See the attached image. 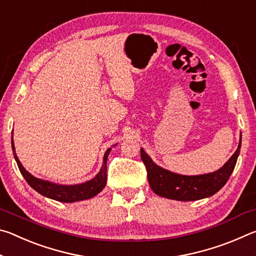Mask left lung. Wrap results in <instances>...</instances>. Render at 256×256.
I'll use <instances>...</instances> for the list:
<instances>
[{
  "label": "left lung",
  "instance_id": "1",
  "mask_svg": "<svg viewBox=\"0 0 256 256\" xmlns=\"http://www.w3.org/2000/svg\"><path fill=\"white\" fill-rule=\"evenodd\" d=\"M242 136L235 154L220 170L198 176L178 175L164 170L150 159L144 149H141V159L146 166L150 188L157 196L177 201H196L214 196L227 183L236 166Z\"/></svg>",
  "mask_w": 256,
  "mask_h": 256
}]
</instances>
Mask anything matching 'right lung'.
<instances>
[{
    "label": "right lung",
    "instance_id": "obj_1",
    "mask_svg": "<svg viewBox=\"0 0 256 256\" xmlns=\"http://www.w3.org/2000/svg\"><path fill=\"white\" fill-rule=\"evenodd\" d=\"M11 144L20 172L24 177V180H27V183L32 186L34 190L40 193L42 196L53 198V200L60 202L71 203L76 201L86 200V198L97 196V194L105 188L107 182V157L112 150L110 148L107 149L105 156H104V162L100 172H99L96 177H94L92 180L86 182V183L76 185H58L50 183V182L36 178V177H34L32 174H29V172L24 170L22 164H21L18 157H16L14 140L11 141Z\"/></svg>",
    "mask_w": 256,
    "mask_h": 256
}]
</instances>
